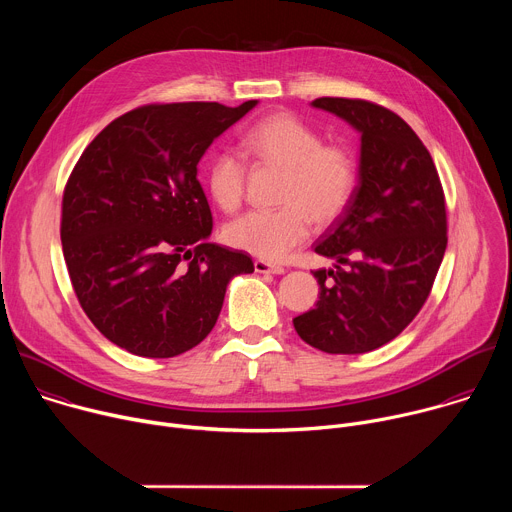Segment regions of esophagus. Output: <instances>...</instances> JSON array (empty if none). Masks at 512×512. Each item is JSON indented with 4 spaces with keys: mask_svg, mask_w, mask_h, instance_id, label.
Listing matches in <instances>:
<instances>
[{
    "mask_svg": "<svg viewBox=\"0 0 512 512\" xmlns=\"http://www.w3.org/2000/svg\"><path fill=\"white\" fill-rule=\"evenodd\" d=\"M253 265H255V271H257V273H273V275L285 273V269H283L281 265H273V263L263 261V259H257Z\"/></svg>",
    "mask_w": 512,
    "mask_h": 512,
    "instance_id": "1",
    "label": "esophagus"
}]
</instances>
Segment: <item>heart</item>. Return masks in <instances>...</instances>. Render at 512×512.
Returning <instances> with one entry per match:
<instances>
[{"label":"heart","instance_id":"1","mask_svg":"<svg viewBox=\"0 0 512 512\" xmlns=\"http://www.w3.org/2000/svg\"><path fill=\"white\" fill-rule=\"evenodd\" d=\"M241 152L255 166L281 168L275 210H251L225 227V241L265 261H281L302 245L316 225H328L350 204L358 164L348 145L324 143L318 129L294 113L277 111L253 123L241 137ZM214 204L235 212L245 198L247 168L233 152H216L204 168Z\"/></svg>","mask_w":512,"mask_h":512}]
</instances>
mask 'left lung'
<instances>
[{
  "mask_svg": "<svg viewBox=\"0 0 512 512\" xmlns=\"http://www.w3.org/2000/svg\"><path fill=\"white\" fill-rule=\"evenodd\" d=\"M312 105L360 133V162L350 204L314 249L336 265L314 271L318 304L294 328L322 352L362 354L399 336L429 296L448 245L444 188L397 113L342 97Z\"/></svg>",
  "mask_w": 512,
  "mask_h": 512,
  "instance_id": "8db88e82",
  "label": "left lung"
}]
</instances>
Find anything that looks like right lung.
<instances>
[{
  "instance_id": "add662e5",
  "label": "right lung",
  "mask_w": 512,
  "mask_h": 512,
  "mask_svg": "<svg viewBox=\"0 0 512 512\" xmlns=\"http://www.w3.org/2000/svg\"><path fill=\"white\" fill-rule=\"evenodd\" d=\"M257 101L143 105L83 152L62 196L60 241L81 308L119 348L148 358L200 344L227 285L253 273L243 251L210 243L196 178L210 143Z\"/></svg>"
}]
</instances>
